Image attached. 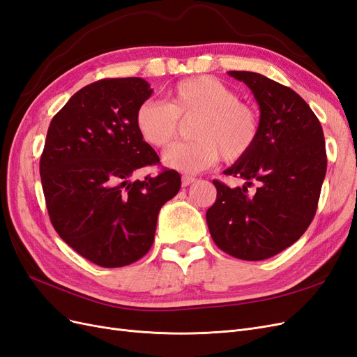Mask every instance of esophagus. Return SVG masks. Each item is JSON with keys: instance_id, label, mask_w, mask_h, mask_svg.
Masks as SVG:
<instances>
[{"instance_id": "34e87169", "label": "esophagus", "mask_w": 357, "mask_h": 357, "mask_svg": "<svg viewBox=\"0 0 357 357\" xmlns=\"http://www.w3.org/2000/svg\"><path fill=\"white\" fill-rule=\"evenodd\" d=\"M197 178L195 177H190V176H183L181 177V186L183 188H188L189 185H192V183H195Z\"/></svg>"}]
</instances>
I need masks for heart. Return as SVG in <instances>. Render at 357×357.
<instances>
[{
  "mask_svg": "<svg viewBox=\"0 0 357 357\" xmlns=\"http://www.w3.org/2000/svg\"><path fill=\"white\" fill-rule=\"evenodd\" d=\"M197 117L192 126L195 142L172 146L164 153V164L185 174H195L214 165L245 158L255 147L261 119L252 105L219 79L195 75L180 80L168 92V102L147 100L138 105L135 125L144 142L164 149L178 132V119Z\"/></svg>",
  "mask_w": 357,
  "mask_h": 357,
  "instance_id": "obj_1",
  "label": "heart"
}]
</instances>
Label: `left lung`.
Listing matches in <instances>:
<instances>
[{
  "label": "left lung",
  "instance_id": "8db88e82",
  "mask_svg": "<svg viewBox=\"0 0 357 357\" xmlns=\"http://www.w3.org/2000/svg\"><path fill=\"white\" fill-rule=\"evenodd\" d=\"M228 74L253 92L261 132L250 153L223 171L245 183L229 188L213 180L218 198L205 218L220 250L243 261H264L298 241L314 218L326 176L325 137L295 91L257 73ZM253 182L258 188L248 192Z\"/></svg>",
  "mask_w": 357,
  "mask_h": 357
}]
</instances>
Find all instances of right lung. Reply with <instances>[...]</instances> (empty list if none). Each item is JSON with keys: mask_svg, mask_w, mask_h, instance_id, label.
<instances>
[{"mask_svg": "<svg viewBox=\"0 0 357 357\" xmlns=\"http://www.w3.org/2000/svg\"><path fill=\"white\" fill-rule=\"evenodd\" d=\"M153 89L139 77L84 86L52 119L40 176L53 228L88 261L119 268L153 244L158 214L181 186L174 169L132 180L159 164L135 125Z\"/></svg>", "mask_w": 357, "mask_h": 357, "instance_id": "obj_1", "label": "right lung"}]
</instances>
